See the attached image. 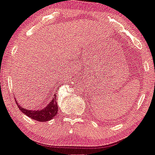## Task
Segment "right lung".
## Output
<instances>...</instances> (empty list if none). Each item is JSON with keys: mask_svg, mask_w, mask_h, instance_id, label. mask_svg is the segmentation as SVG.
<instances>
[{"mask_svg": "<svg viewBox=\"0 0 155 155\" xmlns=\"http://www.w3.org/2000/svg\"><path fill=\"white\" fill-rule=\"evenodd\" d=\"M56 97L57 96L54 94L52 97V99L49 102V104H48L46 107L41 109H37V110L27 109L26 108H24L23 106H20L17 101H16V103H17L20 110L22 111L23 113H24L26 116L35 120L40 121V122H45V121L50 120L52 118L55 117L56 114H57L58 107L57 101H56Z\"/></svg>", "mask_w": 155, "mask_h": 155, "instance_id": "obj_1", "label": "right lung"}]
</instances>
